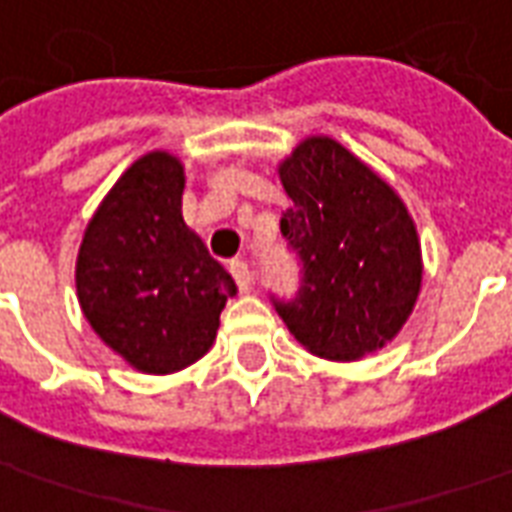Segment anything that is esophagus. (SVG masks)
Here are the masks:
<instances>
[{
    "instance_id": "34e87169",
    "label": "esophagus",
    "mask_w": 512,
    "mask_h": 512,
    "mask_svg": "<svg viewBox=\"0 0 512 512\" xmlns=\"http://www.w3.org/2000/svg\"><path fill=\"white\" fill-rule=\"evenodd\" d=\"M229 272L234 275V281L240 286V292H248V286H251V267H248V261L242 259H231L229 261Z\"/></svg>"
}]
</instances>
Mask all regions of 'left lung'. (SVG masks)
Returning <instances> with one entry per match:
<instances>
[{
	"label": "left lung",
	"instance_id": "obj_1",
	"mask_svg": "<svg viewBox=\"0 0 512 512\" xmlns=\"http://www.w3.org/2000/svg\"><path fill=\"white\" fill-rule=\"evenodd\" d=\"M292 204L281 234L300 264L294 297L270 294L308 352L357 360L393 341L412 313L423 261L395 190L333 138H308L283 160Z\"/></svg>",
	"mask_w": 512,
	"mask_h": 512
}]
</instances>
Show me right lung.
Here are the masks:
<instances>
[{"instance_id":"right-lung-1","label":"right lung","mask_w":512,"mask_h":512,"mask_svg":"<svg viewBox=\"0 0 512 512\" xmlns=\"http://www.w3.org/2000/svg\"><path fill=\"white\" fill-rule=\"evenodd\" d=\"M182 166L149 152L89 220L76 264L92 330L144 374H174L210 352L237 286L182 220Z\"/></svg>"}]
</instances>
